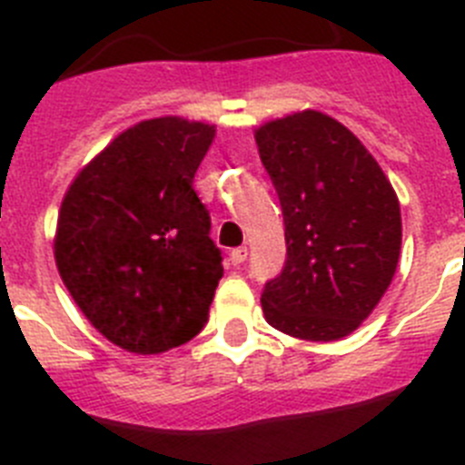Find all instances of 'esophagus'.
Here are the masks:
<instances>
[{
	"mask_svg": "<svg viewBox=\"0 0 465 465\" xmlns=\"http://www.w3.org/2000/svg\"><path fill=\"white\" fill-rule=\"evenodd\" d=\"M246 256H249V249H246V246H237V249L230 252V262H232L235 268H240L242 262L246 261Z\"/></svg>",
	"mask_w": 465,
	"mask_h": 465,
	"instance_id": "obj_1",
	"label": "esophagus"
}]
</instances>
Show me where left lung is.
I'll use <instances>...</instances> for the list:
<instances>
[{
	"mask_svg": "<svg viewBox=\"0 0 465 465\" xmlns=\"http://www.w3.org/2000/svg\"><path fill=\"white\" fill-rule=\"evenodd\" d=\"M253 137L286 225V262L265 283L262 314L293 338H344L371 316L396 274V191L359 137L322 111L270 121Z\"/></svg>",
	"mask_w": 465,
	"mask_h": 465,
	"instance_id": "obj_1",
	"label": "left lung"
}]
</instances>
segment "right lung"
Segmentation results:
<instances>
[{
    "label": "right lung",
    "mask_w": 465,
    "mask_h": 465,
    "mask_svg": "<svg viewBox=\"0 0 465 465\" xmlns=\"http://www.w3.org/2000/svg\"><path fill=\"white\" fill-rule=\"evenodd\" d=\"M213 134L179 116L142 121L64 193L57 272L85 319L125 351L163 354L207 323L223 265L193 176Z\"/></svg>",
    "instance_id": "1"
}]
</instances>
